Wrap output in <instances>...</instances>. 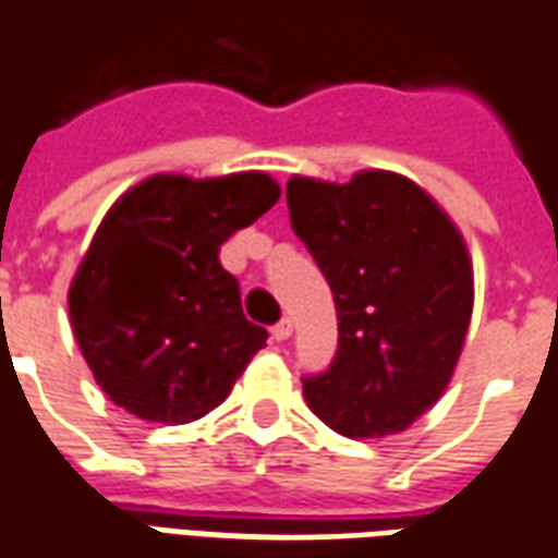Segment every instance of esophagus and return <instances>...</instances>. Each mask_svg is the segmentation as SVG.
<instances>
[{"instance_id":"esophagus-1","label":"esophagus","mask_w":558,"mask_h":558,"mask_svg":"<svg viewBox=\"0 0 558 558\" xmlns=\"http://www.w3.org/2000/svg\"><path fill=\"white\" fill-rule=\"evenodd\" d=\"M290 335H292V319L290 317H283L280 323H275V326H271V338H275V341H287Z\"/></svg>"}]
</instances>
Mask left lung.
<instances>
[{
    "mask_svg": "<svg viewBox=\"0 0 558 558\" xmlns=\"http://www.w3.org/2000/svg\"><path fill=\"white\" fill-rule=\"evenodd\" d=\"M292 232L329 280L338 353L302 380L307 408L347 438L396 435L441 399L465 344L474 275L441 205L396 171L350 184L290 178Z\"/></svg>",
    "mask_w": 558,
    "mask_h": 558,
    "instance_id": "obj_1",
    "label": "left lung"
}]
</instances>
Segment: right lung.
I'll list each match as a JSON object with an SVG mask.
<instances>
[{
	"label": "right lung",
	"mask_w": 558,
	"mask_h": 558,
	"mask_svg": "<svg viewBox=\"0 0 558 558\" xmlns=\"http://www.w3.org/2000/svg\"><path fill=\"white\" fill-rule=\"evenodd\" d=\"M278 198L266 171L154 174L111 205L69 287V317L114 404L190 423L232 392L268 332L244 317L220 244Z\"/></svg>",
	"instance_id": "obj_1"
}]
</instances>
